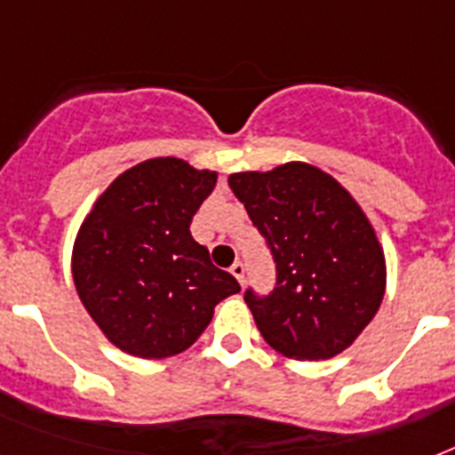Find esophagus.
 <instances>
[{
	"mask_svg": "<svg viewBox=\"0 0 455 455\" xmlns=\"http://www.w3.org/2000/svg\"><path fill=\"white\" fill-rule=\"evenodd\" d=\"M231 274H234L238 283H243V281H245V264L235 262L234 267H231Z\"/></svg>",
	"mask_w": 455,
	"mask_h": 455,
	"instance_id": "34e87169",
	"label": "esophagus"
}]
</instances>
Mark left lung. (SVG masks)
<instances>
[{
    "label": "left lung",
    "instance_id": "1",
    "mask_svg": "<svg viewBox=\"0 0 455 455\" xmlns=\"http://www.w3.org/2000/svg\"><path fill=\"white\" fill-rule=\"evenodd\" d=\"M228 186L276 259V291L245 292L274 352L321 361L354 345L387 288L385 250L354 196L316 164L234 172Z\"/></svg>",
    "mask_w": 455,
    "mask_h": 455
}]
</instances>
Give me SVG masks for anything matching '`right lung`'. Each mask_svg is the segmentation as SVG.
<instances>
[{"mask_svg":"<svg viewBox=\"0 0 455 455\" xmlns=\"http://www.w3.org/2000/svg\"><path fill=\"white\" fill-rule=\"evenodd\" d=\"M214 184L217 172L151 157L113 179L82 220L70 257L75 291L120 352L177 356L200 338L214 307L241 292L188 228Z\"/></svg>","mask_w":455,"mask_h":455,"instance_id":"add662e5","label":"right lung"}]
</instances>
